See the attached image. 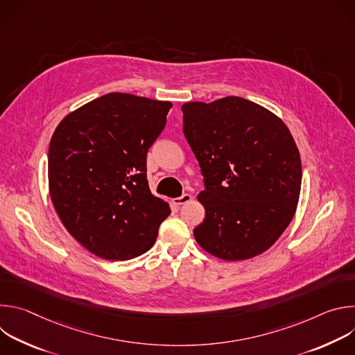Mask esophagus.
<instances>
[{"label":"esophagus","instance_id":"obj_1","mask_svg":"<svg viewBox=\"0 0 355 355\" xmlns=\"http://www.w3.org/2000/svg\"><path fill=\"white\" fill-rule=\"evenodd\" d=\"M191 199H192V195L184 193V195H181V196H178V198H174L173 202H174V205L181 207V205H184V204H188V202H189Z\"/></svg>","mask_w":355,"mask_h":355}]
</instances>
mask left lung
Wrapping results in <instances>:
<instances>
[{
	"mask_svg": "<svg viewBox=\"0 0 355 355\" xmlns=\"http://www.w3.org/2000/svg\"><path fill=\"white\" fill-rule=\"evenodd\" d=\"M184 135L205 178L198 200L205 219L193 229L209 254L240 261L268 250L291 223L302 164L286 125L240 96L182 105Z\"/></svg>",
	"mask_w": 355,
	"mask_h": 355,
	"instance_id": "8db88e82",
	"label": "left lung"
}]
</instances>
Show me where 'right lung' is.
<instances>
[{"label": "right lung", "mask_w": 355, "mask_h": 355, "mask_svg": "<svg viewBox=\"0 0 355 355\" xmlns=\"http://www.w3.org/2000/svg\"><path fill=\"white\" fill-rule=\"evenodd\" d=\"M168 101L110 92L70 112L49 144V193L67 232L96 257L125 261L155 244L171 214L150 192L148 147Z\"/></svg>", "instance_id": "add662e5"}]
</instances>
